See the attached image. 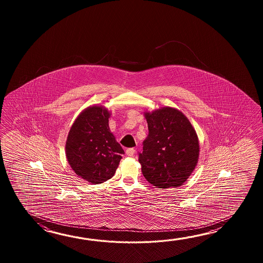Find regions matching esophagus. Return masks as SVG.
Masks as SVG:
<instances>
[{"label":"esophagus","instance_id":"obj_1","mask_svg":"<svg viewBox=\"0 0 263 263\" xmlns=\"http://www.w3.org/2000/svg\"><path fill=\"white\" fill-rule=\"evenodd\" d=\"M134 153H135V149H134V148H128V149L126 151V154L129 157L134 156Z\"/></svg>","mask_w":263,"mask_h":263}]
</instances>
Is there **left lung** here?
Wrapping results in <instances>:
<instances>
[{
	"instance_id": "1",
	"label": "left lung",
	"mask_w": 263,
	"mask_h": 263,
	"mask_svg": "<svg viewBox=\"0 0 263 263\" xmlns=\"http://www.w3.org/2000/svg\"><path fill=\"white\" fill-rule=\"evenodd\" d=\"M148 135L139 153L142 173L161 189L183 185L196 168L199 141L184 114L173 107L145 111Z\"/></svg>"
}]
</instances>
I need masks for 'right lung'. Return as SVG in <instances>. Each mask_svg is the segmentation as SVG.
Listing matches in <instances>:
<instances>
[{"label": "right lung", "instance_id": "right-lung-1", "mask_svg": "<svg viewBox=\"0 0 263 263\" xmlns=\"http://www.w3.org/2000/svg\"><path fill=\"white\" fill-rule=\"evenodd\" d=\"M111 112L101 105H91L79 114L66 142L67 162L78 177L100 184L116 173L124 154L109 128Z\"/></svg>", "mask_w": 263, "mask_h": 263}]
</instances>
